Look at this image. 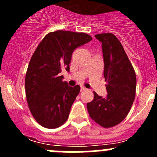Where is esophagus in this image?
Wrapping results in <instances>:
<instances>
[{"label": "esophagus", "instance_id": "34e87169", "mask_svg": "<svg viewBox=\"0 0 157 157\" xmlns=\"http://www.w3.org/2000/svg\"><path fill=\"white\" fill-rule=\"evenodd\" d=\"M86 89L84 87V86H81V88H80V91H84V90H86Z\"/></svg>", "mask_w": 157, "mask_h": 157}]
</instances>
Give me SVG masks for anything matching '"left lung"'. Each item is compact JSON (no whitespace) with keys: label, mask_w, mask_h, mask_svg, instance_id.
Masks as SVG:
<instances>
[{"label":"left lung","mask_w":157,"mask_h":157,"mask_svg":"<svg viewBox=\"0 0 157 157\" xmlns=\"http://www.w3.org/2000/svg\"><path fill=\"white\" fill-rule=\"evenodd\" d=\"M95 37L102 42L108 95L102 98L93 92V101L86 107L95 122L109 128L119 124L128 115L135 98L137 79L127 54L115 35L101 33Z\"/></svg>","instance_id":"left-lung-1"}]
</instances>
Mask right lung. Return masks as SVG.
<instances>
[{"instance_id": "1", "label": "right lung", "mask_w": 157, "mask_h": 157, "mask_svg": "<svg viewBox=\"0 0 157 157\" xmlns=\"http://www.w3.org/2000/svg\"><path fill=\"white\" fill-rule=\"evenodd\" d=\"M92 40L84 33L57 30L43 38L33 53L25 78L26 101L42 127L57 128L66 122L80 87H71L60 73L70 71L73 52Z\"/></svg>"}]
</instances>
